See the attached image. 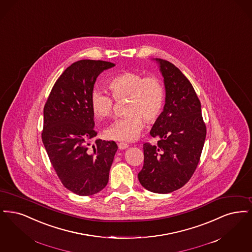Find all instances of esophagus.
Returning <instances> with one entry per match:
<instances>
[{
	"instance_id": "34e87169",
	"label": "esophagus",
	"mask_w": 252,
	"mask_h": 252,
	"mask_svg": "<svg viewBox=\"0 0 252 252\" xmlns=\"http://www.w3.org/2000/svg\"><path fill=\"white\" fill-rule=\"evenodd\" d=\"M129 148V145L126 144V143H119V149L120 150H125V149H128Z\"/></svg>"
}]
</instances>
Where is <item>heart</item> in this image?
Masks as SVG:
<instances>
[{"mask_svg": "<svg viewBox=\"0 0 252 252\" xmlns=\"http://www.w3.org/2000/svg\"><path fill=\"white\" fill-rule=\"evenodd\" d=\"M108 88L116 100L128 98L129 101L125 109L128 116L115 121L105 130V135L113 140L132 142L140 135L144 121L151 124L160 117L164 108V85L157 77H145L140 72L124 71L110 79ZM113 98L101 90L92 91L91 108L99 120L112 117Z\"/></svg>", "mask_w": 252, "mask_h": 252, "instance_id": "1", "label": "heart"}]
</instances>
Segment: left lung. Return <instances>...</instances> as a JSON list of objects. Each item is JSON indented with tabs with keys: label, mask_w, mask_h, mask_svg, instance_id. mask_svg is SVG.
<instances>
[{
	"label": "left lung",
	"mask_w": 252,
	"mask_h": 252,
	"mask_svg": "<svg viewBox=\"0 0 252 252\" xmlns=\"http://www.w3.org/2000/svg\"><path fill=\"white\" fill-rule=\"evenodd\" d=\"M164 77V110L151 130L157 145L145 143L138 180L147 190L171 193L194 174L206 137V126L195 89L172 63L155 58Z\"/></svg>",
	"instance_id": "left-lung-1"
}]
</instances>
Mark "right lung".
Here are the masks:
<instances>
[{"label":"right lung","instance_id":"obj_1","mask_svg":"<svg viewBox=\"0 0 252 252\" xmlns=\"http://www.w3.org/2000/svg\"><path fill=\"white\" fill-rule=\"evenodd\" d=\"M115 64L80 60L55 82L44 106L42 142L63 186L79 196H91L108 183L118 151L115 141L97 139L90 96L97 77Z\"/></svg>","mask_w":252,"mask_h":252}]
</instances>
